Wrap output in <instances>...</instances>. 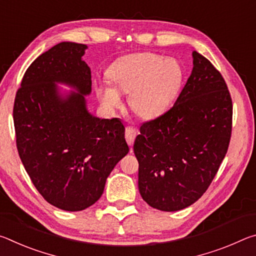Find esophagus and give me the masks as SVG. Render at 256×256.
I'll return each mask as SVG.
<instances>
[{"label": "esophagus", "instance_id": "1", "mask_svg": "<svg viewBox=\"0 0 256 256\" xmlns=\"http://www.w3.org/2000/svg\"><path fill=\"white\" fill-rule=\"evenodd\" d=\"M136 136V130L132 126H128L125 128V138H126L128 146H133L134 138Z\"/></svg>", "mask_w": 256, "mask_h": 256}]
</instances>
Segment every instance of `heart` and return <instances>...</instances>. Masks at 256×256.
<instances>
[{"instance_id": "obj_1", "label": "heart", "mask_w": 256, "mask_h": 256, "mask_svg": "<svg viewBox=\"0 0 256 256\" xmlns=\"http://www.w3.org/2000/svg\"><path fill=\"white\" fill-rule=\"evenodd\" d=\"M114 85L98 82L97 94L104 106L116 110L122 94H128V104L138 116L154 118L172 106L184 79V70L175 58H164L154 53L124 56L108 68Z\"/></svg>"}]
</instances>
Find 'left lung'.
I'll list each match as a JSON object with an SVG mask.
<instances>
[{
    "label": "left lung",
    "mask_w": 256,
    "mask_h": 256,
    "mask_svg": "<svg viewBox=\"0 0 256 256\" xmlns=\"http://www.w3.org/2000/svg\"><path fill=\"white\" fill-rule=\"evenodd\" d=\"M193 70L170 110L141 125L133 150L150 206L178 211L200 198L227 154L232 102L220 72L194 50Z\"/></svg>",
    "instance_id": "obj_1"
}]
</instances>
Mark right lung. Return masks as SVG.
I'll list each match as a JSON object with an SVG mask.
<instances>
[{"instance_id": "1", "label": "right lung", "mask_w": 256, "mask_h": 256, "mask_svg": "<svg viewBox=\"0 0 256 256\" xmlns=\"http://www.w3.org/2000/svg\"><path fill=\"white\" fill-rule=\"evenodd\" d=\"M86 45L63 42L27 68L14 106L16 148L26 172L45 200L58 209L81 211L99 200L106 180L128 152L118 118H99L86 110L92 71ZM64 83L77 92L62 94Z\"/></svg>"}]
</instances>
